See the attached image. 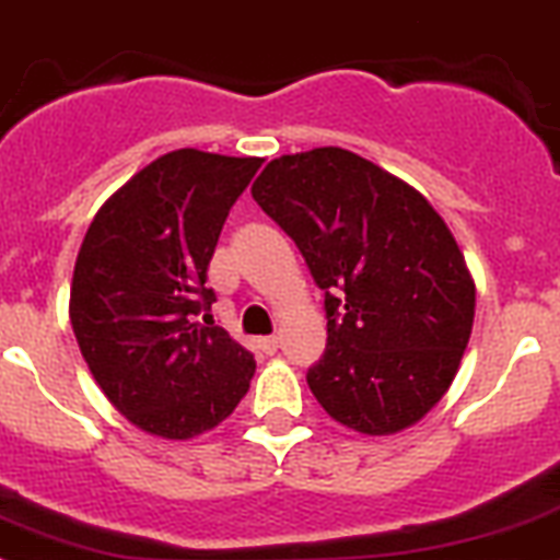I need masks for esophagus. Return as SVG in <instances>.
<instances>
[{
  "label": "esophagus",
  "mask_w": 560,
  "mask_h": 560,
  "mask_svg": "<svg viewBox=\"0 0 560 560\" xmlns=\"http://www.w3.org/2000/svg\"><path fill=\"white\" fill-rule=\"evenodd\" d=\"M259 348H262L268 357H273V353L279 351V337H262L259 339Z\"/></svg>",
  "instance_id": "esophagus-1"
}]
</instances>
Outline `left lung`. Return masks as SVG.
Wrapping results in <instances>:
<instances>
[{"instance_id":"8db88e82","label":"left lung","mask_w":560,"mask_h":560,"mask_svg":"<svg viewBox=\"0 0 560 560\" xmlns=\"http://www.w3.org/2000/svg\"><path fill=\"white\" fill-rule=\"evenodd\" d=\"M250 196L326 292L312 395L345 428L386 436L442 400L472 334L475 281L422 192L353 151L284 154Z\"/></svg>"}]
</instances>
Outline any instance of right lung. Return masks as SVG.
I'll return each instance as SVG.
<instances>
[{"label": "right lung", "instance_id": "1", "mask_svg": "<svg viewBox=\"0 0 560 560\" xmlns=\"http://www.w3.org/2000/svg\"><path fill=\"white\" fill-rule=\"evenodd\" d=\"M262 162L198 149L156 156L102 203L82 240L74 337L109 404L151 436L212 431L254 378L250 351L209 315L207 268Z\"/></svg>", "mask_w": 560, "mask_h": 560}]
</instances>
